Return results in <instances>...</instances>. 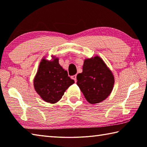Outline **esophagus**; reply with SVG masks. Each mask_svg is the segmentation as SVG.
I'll list each match as a JSON object with an SVG mask.
<instances>
[{
	"instance_id": "34e87169",
	"label": "esophagus",
	"mask_w": 147,
	"mask_h": 147,
	"mask_svg": "<svg viewBox=\"0 0 147 147\" xmlns=\"http://www.w3.org/2000/svg\"><path fill=\"white\" fill-rule=\"evenodd\" d=\"M71 78L72 79H74V80L75 81V82H76V81H77V76H76V75L72 76L71 77Z\"/></svg>"
}]
</instances>
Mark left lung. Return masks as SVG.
<instances>
[{
	"mask_svg": "<svg viewBox=\"0 0 147 147\" xmlns=\"http://www.w3.org/2000/svg\"><path fill=\"white\" fill-rule=\"evenodd\" d=\"M77 84L90 103H98L109 96L114 78L98 56L84 60L83 72L77 76Z\"/></svg>",
	"mask_w": 147,
	"mask_h": 147,
	"instance_id": "obj_1",
	"label": "left lung"
}]
</instances>
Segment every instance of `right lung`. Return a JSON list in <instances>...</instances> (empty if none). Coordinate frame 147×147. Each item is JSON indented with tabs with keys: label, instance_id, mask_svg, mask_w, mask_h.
<instances>
[{
	"label": "right lung",
	"instance_id": "right-lung-1",
	"mask_svg": "<svg viewBox=\"0 0 147 147\" xmlns=\"http://www.w3.org/2000/svg\"><path fill=\"white\" fill-rule=\"evenodd\" d=\"M33 83L36 92L44 101L55 103L74 81L59 64L57 58H53V61L44 59L39 64Z\"/></svg>",
	"mask_w": 147,
	"mask_h": 147
}]
</instances>
